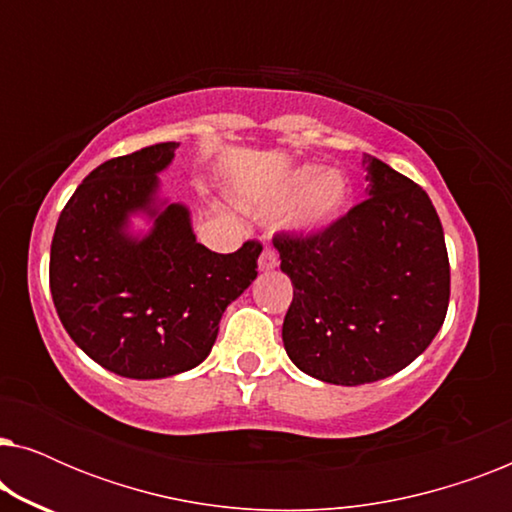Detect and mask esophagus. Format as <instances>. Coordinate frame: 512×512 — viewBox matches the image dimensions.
I'll use <instances>...</instances> for the list:
<instances>
[{
	"label": "esophagus",
	"mask_w": 512,
	"mask_h": 512,
	"mask_svg": "<svg viewBox=\"0 0 512 512\" xmlns=\"http://www.w3.org/2000/svg\"><path fill=\"white\" fill-rule=\"evenodd\" d=\"M277 263H279L277 251H275V249H270V247H265V249H263V254H261V258H258V268H261L263 272H268V270H275V268H277Z\"/></svg>",
	"instance_id": "esophagus-1"
}]
</instances>
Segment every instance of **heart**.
<instances>
[{"mask_svg":"<svg viewBox=\"0 0 512 512\" xmlns=\"http://www.w3.org/2000/svg\"><path fill=\"white\" fill-rule=\"evenodd\" d=\"M314 165H303L286 179L275 205H286L298 195L296 205L289 214V223L303 233L324 230L347 212L349 200H352V188L342 172L324 170L319 172Z\"/></svg>","mask_w":512,"mask_h":512,"instance_id":"heart-1","label":"heart"}]
</instances>
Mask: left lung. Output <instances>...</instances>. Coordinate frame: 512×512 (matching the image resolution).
Segmentation results:
<instances>
[{
    "label": "left lung",
    "mask_w": 512,
    "mask_h": 512,
    "mask_svg": "<svg viewBox=\"0 0 512 512\" xmlns=\"http://www.w3.org/2000/svg\"><path fill=\"white\" fill-rule=\"evenodd\" d=\"M363 167L366 200L319 233L272 237L293 284L286 354L303 373L342 387L410 366L450 303L445 235L429 195L368 153Z\"/></svg>",
    "instance_id": "left-lung-1"
}]
</instances>
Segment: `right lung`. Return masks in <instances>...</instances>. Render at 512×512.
Returning <instances> with one entry per match:
<instances>
[{
	"mask_svg": "<svg viewBox=\"0 0 512 512\" xmlns=\"http://www.w3.org/2000/svg\"><path fill=\"white\" fill-rule=\"evenodd\" d=\"M177 142L111 158L83 179L62 209L51 244V293L76 345L132 380L186 373L212 352L221 314L258 275L263 244L216 254L195 240L184 205H158V172ZM154 219L127 233L130 213Z\"/></svg>",
	"mask_w": 512,
	"mask_h": 512,
	"instance_id": "obj_1",
	"label": "right lung"
}]
</instances>
